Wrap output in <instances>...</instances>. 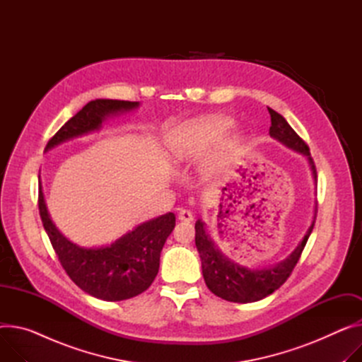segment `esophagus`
Returning <instances> with one entry per match:
<instances>
[{
  "label": "esophagus",
  "mask_w": 362,
  "mask_h": 362,
  "mask_svg": "<svg viewBox=\"0 0 362 362\" xmlns=\"http://www.w3.org/2000/svg\"><path fill=\"white\" fill-rule=\"evenodd\" d=\"M178 218L181 220V221H192L194 220V216H192V213L189 211V210H180V213H178Z\"/></svg>",
  "instance_id": "1"
}]
</instances>
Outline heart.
<instances>
[{
	"label": "heart",
	"instance_id": "obj_1",
	"mask_svg": "<svg viewBox=\"0 0 362 362\" xmlns=\"http://www.w3.org/2000/svg\"><path fill=\"white\" fill-rule=\"evenodd\" d=\"M233 126V120L226 116L213 115L194 119L177 127L170 136V149L178 159L197 155L216 144ZM238 137L233 136L221 145L209 159L206 166L209 171H217L238 148Z\"/></svg>",
	"mask_w": 362,
	"mask_h": 362
}]
</instances>
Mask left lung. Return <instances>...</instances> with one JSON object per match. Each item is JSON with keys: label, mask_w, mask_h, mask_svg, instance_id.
<instances>
[{"label": "left lung", "mask_w": 362, "mask_h": 362, "mask_svg": "<svg viewBox=\"0 0 362 362\" xmlns=\"http://www.w3.org/2000/svg\"><path fill=\"white\" fill-rule=\"evenodd\" d=\"M268 111L271 115L269 136L275 139V141L283 144L286 148L308 158L310 171L316 184V166L310 156L308 145L301 141V137L293 130V127L281 115H278L272 108H268ZM316 210L317 203L315 207V217L312 225L309 226L303 239L298 242V245L294 247V251L286 259L264 268H247L228 258L210 238L204 221L199 218L196 221V246L202 259V271L204 281L209 290L217 297L228 301L252 303L265 298L267 296L280 288L290 276L293 268L296 267L303 252L305 242H308L313 230Z\"/></svg>", "instance_id": "1"}]
</instances>
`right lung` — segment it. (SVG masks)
<instances>
[{
	"label": "right lung",
	"mask_w": 362,
	"mask_h": 362,
	"mask_svg": "<svg viewBox=\"0 0 362 362\" xmlns=\"http://www.w3.org/2000/svg\"><path fill=\"white\" fill-rule=\"evenodd\" d=\"M139 105V101L93 100L58 130L47 142L45 152L72 139L98 132L108 119L130 113ZM39 211L54 252L71 280L82 291L105 301L127 300L149 288L159 271L160 251L166 238L175 228V214L166 213L137 225L110 245L79 246L64 236L52 221L40 181Z\"/></svg>",
	"instance_id": "add662e5"
}]
</instances>
